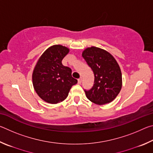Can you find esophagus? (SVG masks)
Instances as JSON below:
<instances>
[{
  "label": "esophagus",
  "instance_id": "1",
  "mask_svg": "<svg viewBox=\"0 0 153 153\" xmlns=\"http://www.w3.org/2000/svg\"><path fill=\"white\" fill-rule=\"evenodd\" d=\"M82 82V77H80V78H79L78 79H77V83H78L79 84H81Z\"/></svg>",
  "mask_w": 153,
  "mask_h": 153
}]
</instances>
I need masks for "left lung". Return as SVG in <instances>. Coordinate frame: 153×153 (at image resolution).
Returning <instances> with one entry per match:
<instances>
[{
  "mask_svg": "<svg viewBox=\"0 0 153 153\" xmlns=\"http://www.w3.org/2000/svg\"><path fill=\"white\" fill-rule=\"evenodd\" d=\"M82 56L94 75L92 88L84 90L88 99L97 105L113 101L122 86V76L117 62L108 52L95 46L85 49Z\"/></svg>",
  "mask_w": 153,
  "mask_h": 153,
  "instance_id": "left-lung-1",
  "label": "left lung"
}]
</instances>
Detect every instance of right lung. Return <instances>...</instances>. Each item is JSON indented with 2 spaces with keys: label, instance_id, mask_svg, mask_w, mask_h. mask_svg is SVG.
Returning a JSON list of instances; mask_svg holds the SVG:
<instances>
[{
  "label": "right lung",
  "instance_id": "right-lung-1",
  "mask_svg": "<svg viewBox=\"0 0 153 153\" xmlns=\"http://www.w3.org/2000/svg\"><path fill=\"white\" fill-rule=\"evenodd\" d=\"M69 49L53 45L45 51L36 63L32 74L33 86L38 95L45 102L56 104L68 96L77 80L71 76V69L62 64Z\"/></svg>",
  "mask_w": 153,
  "mask_h": 153
}]
</instances>
